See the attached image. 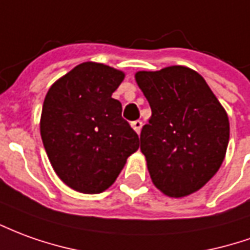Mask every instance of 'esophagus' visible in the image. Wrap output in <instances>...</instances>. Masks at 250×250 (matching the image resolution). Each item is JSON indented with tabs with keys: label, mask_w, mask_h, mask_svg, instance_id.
<instances>
[{
	"label": "esophagus",
	"mask_w": 250,
	"mask_h": 250,
	"mask_svg": "<svg viewBox=\"0 0 250 250\" xmlns=\"http://www.w3.org/2000/svg\"><path fill=\"white\" fill-rule=\"evenodd\" d=\"M142 125H143V123L141 122V120H135V122H132V123H131L132 128L137 131L138 134H139V131H141V128H142Z\"/></svg>",
	"instance_id": "1"
}]
</instances>
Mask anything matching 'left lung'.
<instances>
[{"label": "left lung", "instance_id": "obj_1", "mask_svg": "<svg viewBox=\"0 0 250 250\" xmlns=\"http://www.w3.org/2000/svg\"><path fill=\"white\" fill-rule=\"evenodd\" d=\"M151 108L141 150L154 186L167 196L198 191L218 172L228 149V115L204 78L184 66L138 71Z\"/></svg>", "mask_w": 250, "mask_h": 250}]
</instances>
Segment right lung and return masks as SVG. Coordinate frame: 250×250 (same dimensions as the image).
<instances>
[{
  "label": "right lung",
  "instance_id": "1",
  "mask_svg": "<svg viewBox=\"0 0 250 250\" xmlns=\"http://www.w3.org/2000/svg\"><path fill=\"white\" fill-rule=\"evenodd\" d=\"M125 74L85 62L59 78L47 92L40 134L54 170L64 184L83 193L112 186L139 138L122 118L113 99Z\"/></svg>",
  "mask_w": 250,
  "mask_h": 250
}]
</instances>
